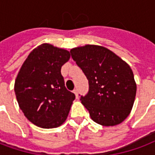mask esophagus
Returning a JSON list of instances; mask_svg holds the SVG:
<instances>
[{"mask_svg":"<svg viewBox=\"0 0 155 155\" xmlns=\"http://www.w3.org/2000/svg\"><path fill=\"white\" fill-rule=\"evenodd\" d=\"M73 92L75 94V96H76V97L77 98H78V90L77 89H74L73 91Z\"/></svg>","mask_w":155,"mask_h":155,"instance_id":"34e87169","label":"esophagus"}]
</instances>
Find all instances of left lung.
<instances>
[{
    "label": "left lung",
    "instance_id": "obj_1",
    "mask_svg": "<svg viewBox=\"0 0 155 155\" xmlns=\"http://www.w3.org/2000/svg\"><path fill=\"white\" fill-rule=\"evenodd\" d=\"M70 53L88 79V93L81 101L91 120L103 126L123 122L131 111L137 88L129 64L100 45L79 46Z\"/></svg>",
    "mask_w": 155,
    "mask_h": 155
}]
</instances>
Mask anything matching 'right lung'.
Here are the masks:
<instances>
[{"label": "right lung", "mask_w": 155, "mask_h": 155, "mask_svg": "<svg viewBox=\"0 0 155 155\" xmlns=\"http://www.w3.org/2000/svg\"><path fill=\"white\" fill-rule=\"evenodd\" d=\"M69 51L44 43L34 48L20 68L15 93L27 119L40 128L63 125L75 95L64 86L61 68L69 60Z\"/></svg>", "instance_id": "1"}]
</instances>
